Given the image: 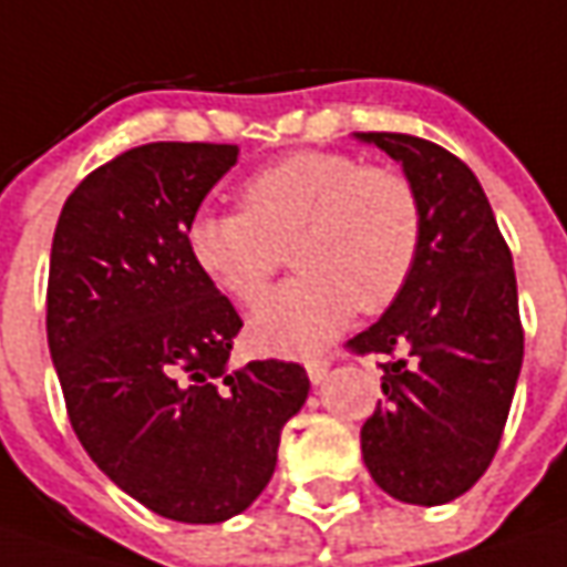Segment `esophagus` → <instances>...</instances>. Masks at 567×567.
<instances>
[{"instance_id":"1","label":"esophagus","mask_w":567,"mask_h":567,"mask_svg":"<svg viewBox=\"0 0 567 567\" xmlns=\"http://www.w3.org/2000/svg\"><path fill=\"white\" fill-rule=\"evenodd\" d=\"M307 375L313 384H322L326 375H329V360L326 357H313V360H307Z\"/></svg>"}]
</instances>
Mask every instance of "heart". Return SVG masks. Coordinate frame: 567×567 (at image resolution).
Instances as JSON below:
<instances>
[{"mask_svg":"<svg viewBox=\"0 0 567 567\" xmlns=\"http://www.w3.org/2000/svg\"><path fill=\"white\" fill-rule=\"evenodd\" d=\"M300 269L251 316L260 348L307 353L357 313L391 307L422 251V204L391 167L353 154L298 152L241 186V210H198L186 226L192 264L223 295L254 303L285 264Z\"/></svg>","mask_w":567,"mask_h":567,"instance_id":"heart-1","label":"heart"}]
</instances>
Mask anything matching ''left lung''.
Segmentation results:
<instances>
[{"label":"left lung","instance_id":"left-lung-1","mask_svg":"<svg viewBox=\"0 0 567 567\" xmlns=\"http://www.w3.org/2000/svg\"><path fill=\"white\" fill-rule=\"evenodd\" d=\"M403 167L422 204V251L403 295L353 341L384 353L363 462L384 494L413 506L462 496L494 460L525 357L506 238L477 176L406 133H357Z\"/></svg>","mask_w":567,"mask_h":567}]
</instances>
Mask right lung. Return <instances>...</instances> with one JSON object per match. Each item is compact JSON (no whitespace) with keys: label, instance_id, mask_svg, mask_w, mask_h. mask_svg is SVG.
<instances>
[{"label":"right lung","instance_id":"right-lung-1","mask_svg":"<svg viewBox=\"0 0 567 567\" xmlns=\"http://www.w3.org/2000/svg\"><path fill=\"white\" fill-rule=\"evenodd\" d=\"M235 161L238 145L210 142L117 154L64 202L49 260V353L80 444L123 494L186 525L264 494L310 391L298 363L229 365L241 316L188 257V219Z\"/></svg>","mask_w":567,"mask_h":567}]
</instances>
